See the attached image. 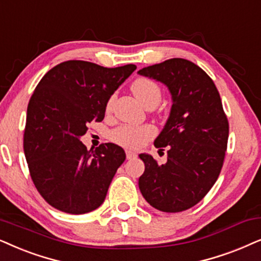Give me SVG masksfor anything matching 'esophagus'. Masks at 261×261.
Returning a JSON list of instances; mask_svg holds the SVG:
<instances>
[{
	"instance_id": "esophagus-1",
	"label": "esophagus",
	"mask_w": 261,
	"mask_h": 261,
	"mask_svg": "<svg viewBox=\"0 0 261 261\" xmlns=\"http://www.w3.org/2000/svg\"><path fill=\"white\" fill-rule=\"evenodd\" d=\"M126 157H127V160H133V158L137 157V154L132 151H126Z\"/></svg>"
}]
</instances>
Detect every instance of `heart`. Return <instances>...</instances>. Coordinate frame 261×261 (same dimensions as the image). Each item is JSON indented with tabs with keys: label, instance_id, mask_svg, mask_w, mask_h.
<instances>
[{
	"label": "heart",
	"instance_id": "heart-1",
	"mask_svg": "<svg viewBox=\"0 0 261 261\" xmlns=\"http://www.w3.org/2000/svg\"><path fill=\"white\" fill-rule=\"evenodd\" d=\"M132 92L137 99L147 109H153L162 100V89L157 83L148 77H138L130 86ZM114 103V96L109 98L107 103V109L110 110ZM155 134L154 128L145 124V126H123L117 127L111 133V139L118 145L128 148H139Z\"/></svg>",
	"mask_w": 261,
	"mask_h": 261
}]
</instances>
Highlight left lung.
Returning <instances> with one entry per match:
<instances>
[{
    "label": "left lung",
    "mask_w": 261,
    "mask_h": 261,
    "mask_svg": "<svg viewBox=\"0 0 261 261\" xmlns=\"http://www.w3.org/2000/svg\"><path fill=\"white\" fill-rule=\"evenodd\" d=\"M140 75L163 83L172 106L154 146H168V161L158 164L151 154H139L145 163L139 188L148 204L163 212H181L207 194L224 162L229 137L228 118L211 77L185 59H170L145 67Z\"/></svg>",
    "instance_id": "8db88e82"
}]
</instances>
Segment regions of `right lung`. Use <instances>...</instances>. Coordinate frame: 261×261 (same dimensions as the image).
Instances as JSON below:
<instances>
[{"label":"right lung","instance_id":"1","mask_svg":"<svg viewBox=\"0 0 261 261\" xmlns=\"http://www.w3.org/2000/svg\"><path fill=\"white\" fill-rule=\"evenodd\" d=\"M135 69L70 60L37 85L27 107L23 152L37 191L53 207L83 215L103 204L126 153L111 143L89 151L80 137L87 123L103 121L109 98Z\"/></svg>","mask_w":261,"mask_h":261}]
</instances>
